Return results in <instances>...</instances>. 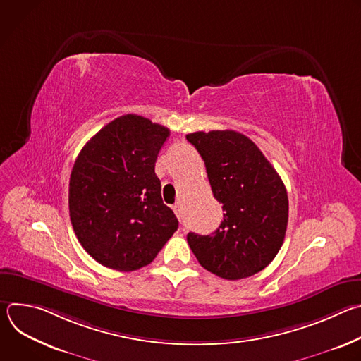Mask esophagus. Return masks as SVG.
I'll return each mask as SVG.
<instances>
[{"instance_id":"esophagus-1","label":"esophagus","mask_w":361,"mask_h":361,"mask_svg":"<svg viewBox=\"0 0 361 361\" xmlns=\"http://www.w3.org/2000/svg\"><path fill=\"white\" fill-rule=\"evenodd\" d=\"M173 210H174L176 216L178 217V220H181V207H180V204H174L173 205Z\"/></svg>"}]
</instances>
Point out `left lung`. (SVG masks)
<instances>
[{"label":"left lung","mask_w":361,"mask_h":361,"mask_svg":"<svg viewBox=\"0 0 361 361\" xmlns=\"http://www.w3.org/2000/svg\"><path fill=\"white\" fill-rule=\"evenodd\" d=\"M207 170L224 219L209 234L188 233L198 263L210 273L240 280L266 269L283 245L288 197L283 180L248 137L233 130L187 134Z\"/></svg>","instance_id":"1"}]
</instances>
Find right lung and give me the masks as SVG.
I'll use <instances>...</instances> for the list:
<instances>
[{"instance_id":"1","label":"right lung","mask_w":361,"mask_h":361,"mask_svg":"<svg viewBox=\"0 0 361 361\" xmlns=\"http://www.w3.org/2000/svg\"><path fill=\"white\" fill-rule=\"evenodd\" d=\"M170 135L137 114L102 127L74 163L68 207L74 233L95 262L134 271L156 259L178 228L154 171Z\"/></svg>"}]
</instances>
